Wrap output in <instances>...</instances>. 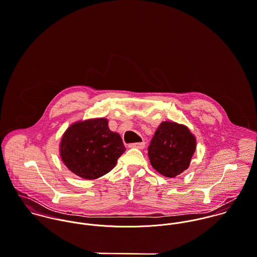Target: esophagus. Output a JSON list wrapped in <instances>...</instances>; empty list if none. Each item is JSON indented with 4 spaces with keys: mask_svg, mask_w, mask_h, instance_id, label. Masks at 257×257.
Instances as JSON below:
<instances>
[{
    "mask_svg": "<svg viewBox=\"0 0 257 257\" xmlns=\"http://www.w3.org/2000/svg\"><path fill=\"white\" fill-rule=\"evenodd\" d=\"M130 147L133 148H139V149H144L146 147V143H137V144H132L130 145Z\"/></svg>",
    "mask_w": 257,
    "mask_h": 257,
    "instance_id": "34e87169",
    "label": "esophagus"
}]
</instances>
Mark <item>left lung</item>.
I'll return each mask as SVG.
<instances>
[{
  "label": "left lung",
  "mask_w": 257,
  "mask_h": 257,
  "mask_svg": "<svg viewBox=\"0 0 257 257\" xmlns=\"http://www.w3.org/2000/svg\"><path fill=\"white\" fill-rule=\"evenodd\" d=\"M196 150V139L189 128L174 121H162L148 147L152 167L174 178L186 170Z\"/></svg>",
  "instance_id": "obj_1"
}]
</instances>
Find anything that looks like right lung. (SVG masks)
<instances>
[{
	"instance_id": "add662e5",
	"label": "right lung",
	"mask_w": 257,
	"mask_h": 257,
	"mask_svg": "<svg viewBox=\"0 0 257 257\" xmlns=\"http://www.w3.org/2000/svg\"><path fill=\"white\" fill-rule=\"evenodd\" d=\"M124 151L121 138L110 132L105 117L75 122L60 143L63 163L74 174L88 180L109 173Z\"/></svg>"
}]
</instances>
